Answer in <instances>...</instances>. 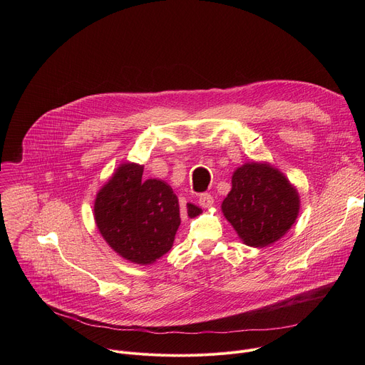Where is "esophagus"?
I'll use <instances>...</instances> for the list:
<instances>
[{
	"label": "esophagus",
	"instance_id": "esophagus-1",
	"mask_svg": "<svg viewBox=\"0 0 365 365\" xmlns=\"http://www.w3.org/2000/svg\"><path fill=\"white\" fill-rule=\"evenodd\" d=\"M199 205L202 207H211L214 205V197L210 193H202L199 196Z\"/></svg>",
	"mask_w": 365,
	"mask_h": 365
}]
</instances>
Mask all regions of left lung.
<instances>
[{
  "mask_svg": "<svg viewBox=\"0 0 365 365\" xmlns=\"http://www.w3.org/2000/svg\"><path fill=\"white\" fill-rule=\"evenodd\" d=\"M221 210L238 238L263 248L283 238L296 222L300 196L296 186L269 162L237 168Z\"/></svg>",
  "mask_w": 365,
  "mask_h": 365,
  "instance_id": "left-lung-1",
  "label": "left lung"
}]
</instances>
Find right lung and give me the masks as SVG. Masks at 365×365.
<instances>
[{"label": "right lung", "mask_w": 365, "mask_h": 365, "mask_svg": "<svg viewBox=\"0 0 365 365\" xmlns=\"http://www.w3.org/2000/svg\"><path fill=\"white\" fill-rule=\"evenodd\" d=\"M144 166L121 163L93 200L96 228L107 244L134 264H153L173 245L182 217L202 214L199 206L179 205L160 179L143 180Z\"/></svg>", "instance_id": "1"}]
</instances>
